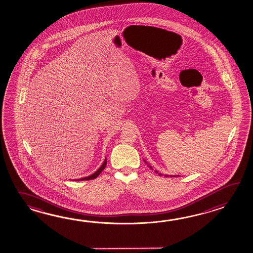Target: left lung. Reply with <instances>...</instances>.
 <instances>
[{"label":"left lung","mask_w":253,"mask_h":253,"mask_svg":"<svg viewBox=\"0 0 253 253\" xmlns=\"http://www.w3.org/2000/svg\"><path fill=\"white\" fill-rule=\"evenodd\" d=\"M145 161V160H144ZM145 162H146V164H148V163H147V161H145ZM149 166V167H150V169H152V167H151V166H150V165H148ZM155 172H156V173H157V174H158V175H162V174H161V173H159V172H158V171L157 170H155ZM165 176H169V175H165ZM170 176H179V175H170Z\"/></svg>","instance_id":"1"}]
</instances>
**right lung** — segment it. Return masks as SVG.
I'll use <instances>...</instances> for the list:
<instances>
[{
  "mask_svg": "<svg viewBox=\"0 0 253 253\" xmlns=\"http://www.w3.org/2000/svg\"><path fill=\"white\" fill-rule=\"evenodd\" d=\"M106 164H107V160H106V158H105V160L103 161V165L101 166L100 168H99L98 170L96 171V172H94L93 174H92L91 175H88L86 177H84V178H80V179H77L76 181H80V180H91V179H94V178H96L97 176H98L100 174H101V172L105 169V167H106Z\"/></svg>",
  "mask_w": 253,
  "mask_h": 253,
  "instance_id": "1",
  "label": "right lung"
}]
</instances>
